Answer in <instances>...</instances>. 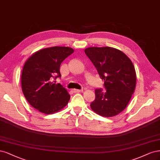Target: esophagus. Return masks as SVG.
Here are the masks:
<instances>
[{
	"mask_svg": "<svg viewBox=\"0 0 160 160\" xmlns=\"http://www.w3.org/2000/svg\"><path fill=\"white\" fill-rule=\"evenodd\" d=\"M72 92L74 93H79V92H83V90H76V89H74L72 90Z\"/></svg>",
	"mask_w": 160,
	"mask_h": 160,
	"instance_id": "34e87169",
	"label": "esophagus"
}]
</instances>
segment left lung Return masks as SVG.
I'll use <instances>...</instances> for the list:
<instances>
[{
    "label": "left lung",
    "mask_w": 160,
    "mask_h": 160,
    "mask_svg": "<svg viewBox=\"0 0 160 160\" xmlns=\"http://www.w3.org/2000/svg\"><path fill=\"white\" fill-rule=\"evenodd\" d=\"M85 54L96 68L104 87L95 90L92 110L104 117L120 114L126 108L133 94L136 74L132 61L122 51L111 47H90Z\"/></svg>",
    "instance_id": "left-lung-1"
}]
</instances>
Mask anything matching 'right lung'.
Listing matches in <instances>:
<instances>
[{"label": "right lung", "mask_w": 160, "mask_h": 160, "mask_svg": "<svg viewBox=\"0 0 160 160\" xmlns=\"http://www.w3.org/2000/svg\"><path fill=\"white\" fill-rule=\"evenodd\" d=\"M74 52L70 47L54 46L35 52L26 62L21 76L22 90L26 99L35 109L51 114L64 108L70 98L60 83V64Z\"/></svg>", "instance_id": "obj_1"}]
</instances>
